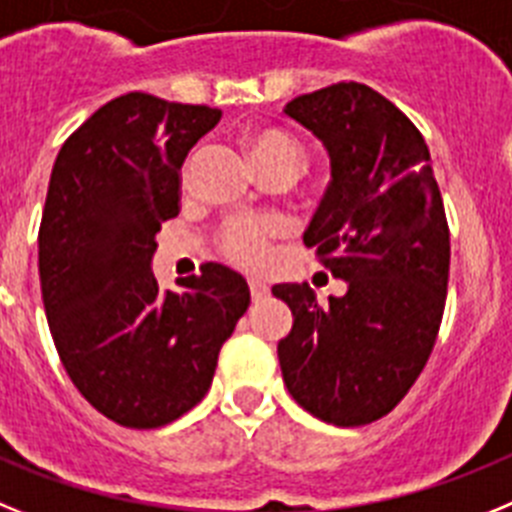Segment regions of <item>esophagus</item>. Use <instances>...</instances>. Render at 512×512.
Returning <instances> with one entry per match:
<instances>
[{"mask_svg": "<svg viewBox=\"0 0 512 512\" xmlns=\"http://www.w3.org/2000/svg\"><path fill=\"white\" fill-rule=\"evenodd\" d=\"M268 283H262V281H257V278H250V293H252V299L255 301H260V299H265V296H268Z\"/></svg>", "mask_w": 512, "mask_h": 512, "instance_id": "1", "label": "esophagus"}]
</instances>
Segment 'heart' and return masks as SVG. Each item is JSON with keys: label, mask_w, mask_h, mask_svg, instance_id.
<instances>
[{"label": "heart", "mask_w": 512, "mask_h": 512, "mask_svg": "<svg viewBox=\"0 0 512 512\" xmlns=\"http://www.w3.org/2000/svg\"><path fill=\"white\" fill-rule=\"evenodd\" d=\"M252 159L257 170L268 164H296L299 167L304 159V146L296 141L291 133L278 131V128H260L250 139ZM190 167V164H188ZM185 167V172H188ZM286 224L273 216H231L221 224L216 234V247L221 257L239 265V268L257 270L270 260L273 239L281 237Z\"/></svg>", "instance_id": "obj_1"}]
</instances>
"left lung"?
Masks as SVG:
<instances>
[{
  "instance_id": "8db88e82",
  "label": "left lung",
  "mask_w": 512,
  "mask_h": 512,
  "mask_svg": "<svg viewBox=\"0 0 512 512\" xmlns=\"http://www.w3.org/2000/svg\"><path fill=\"white\" fill-rule=\"evenodd\" d=\"M286 115L330 151L332 182L304 244L348 293L319 306L309 286H273L293 311L278 361L306 412L358 428L389 415L433 353L451 265L446 208L422 133L366 84L301 95Z\"/></svg>"
}]
</instances>
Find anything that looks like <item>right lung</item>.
<instances>
[{
    "label": "right lung",
    "mask_w": 512,
    "mask_h": 512,
    "mask_svg": "<svg viewBox=\"0 0 512 512\" xmlns=\"http://www.w3.org/2000/svg\"><path fill=\"white\" fill-rule=\"evenodd\" d=\"M221 110L146 92L115 97L61 146L38 229V270L53 345L87 402L123 428L177 420L211 389L219 350L247 306L234 270L159 291L162 221L180 213V167Z\"/></svg>",
    "instance_id": "add662e5"
}]
</instances>
